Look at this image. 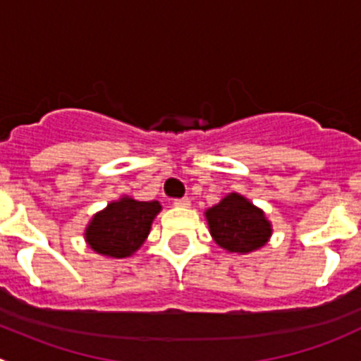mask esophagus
<instances>
[{
	"label": "esophagus",
	"instance_id": "1",
	"mask_svg": "<svg viewBox=\"0 0 361 361\" xmlns=\"http://www.w3.org/2000/svg\"><path fill=\"white\" fill-rule=\"evenodd\" d=\"M174 206H178V207H188V206H190V199H188V197L174 199Z\"/></svg>",
	"mask_w": 361,
	"mask_h": 361
}]
</instances>
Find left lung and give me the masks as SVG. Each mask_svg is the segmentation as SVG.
Wrapping results in <instances>:
<instances>
[{
	"label": "left lung",
	"instance_id": "left-lung-1",
	"mask_svg": "<svg viewBox=\"0 0 361 361\" xmlns=\"http://www.w3.org/2000/svg\"><path fill=\"white\" fill-rule=\"evenodd\" d=\"M209 231L216 245L234 253L262 248L271 235V224L248 199L228 194L206 211Z\"/></svg>",
	"mask_w": 361,
	"mask_h": 361
}]
</instances>
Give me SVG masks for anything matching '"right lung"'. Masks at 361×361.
Listing matches in <instances>:
<instances>
[{
  "label": "right lung",
  "mask_w": 361,
  "mask_h": 361,
  "mask_svg": "<svg viewBox=\"0 0 361 361\" xmlns=\"http://www.w3.org/2000/svg\"><path fill=\"white\" fill-rule=\"evenodd\" d=\"M160 211L157 201H134L123 197L92 218L85 238L94 251L106 257L123 258L143 245L152 221Z\"/></svg>",
  "instance_id": "obj_1"
}]
</instances>
